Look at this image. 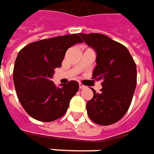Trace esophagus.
<instances>
[{
	"instance_id": "obj_1",
	"label": "esophagus",
	"mask_w": 154,
	"mask_h": 154,
	"mask_svg": "<svg viewBox=\"0 0 154 154\" xmlns=\"http://www.w3.org/2000/svg\"><path fill=\"white\" fill-rule=\"evenodd\" d=\"M79 89H85V88H86V86H85V85H82V84H79Z\"/></svg>"
}]
</instances>
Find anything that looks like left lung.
I'll use <instances>...</instances> for the list:
<instances>
[{
    "instance_id": "8db88e82",
    "label": "left lung",
    "mask_w": 154,
    "mask_h": 154,
    "mask_svg": "<svg viewBox=\"0 0 154 154\" xmlns=\"http://www.w3.org/2000/svg\"><path fill=\"white\" fill-rule=\"evenodd\" d=\"M96 53L93 79L102 80L101 92L92 89L94 96L86 103L89 119L100 125H110L127 113L137 84V69L124 45L98 33H79Z\"/></svg>"
}]
</instances>
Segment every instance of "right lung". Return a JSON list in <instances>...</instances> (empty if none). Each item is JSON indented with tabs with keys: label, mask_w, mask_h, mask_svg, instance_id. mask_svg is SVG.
<instances>
[{
	"label": "right lung",
	"mask_w": 154,
	"mask_h": 154,
	"mask_svg": "<svg viewBox=\"0 0 154 154\" xmlns=\"http://www.w3.org/2000/svg\"><path fill=\"white\" fill-rule=\"evenodd\" d=\"M82 42L76 34L66 35L30 43L19 52L13 80L20 102L33 119L51 122L66 113L79 84L72 80L57 87L51 79L69 48Z\"/></svg>",
	"instance_id": "add662e5"
}]
</instances>
